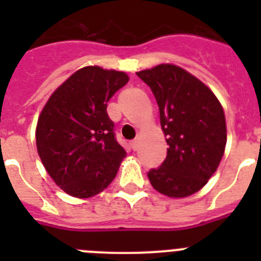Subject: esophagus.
Masks as SVG:
<instances>
[{
	"label": "esophagus",
	"instance_id": "obj_1",
	"mask_svg": "<svg viewBox=\"0 0 261 261\" xmlns=\"http://www.w3.org/2000/svg\"><path fill=\"white\" fill-rule=\"evenodd\" d=\"M130 147H132L133 150H137V149H138V140H133V141L130 142Z\"/></svg>",
	"mask_w": 261,
	"mask_h": 261
}]
</instances>
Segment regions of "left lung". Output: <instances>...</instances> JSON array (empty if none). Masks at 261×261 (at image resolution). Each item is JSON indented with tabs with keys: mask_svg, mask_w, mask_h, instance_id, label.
Segmentation results:
<instances>
[{
	"mask_svg": "<svg viewBox=\"0 0 261 261\" xmlns=\"http://www.w3.org/2000/svg\"><path fill=\"white\" fill-rule=\"evenodd\" d=\"M136 74L153 91L167 156L147 176L155 191L183 199L213 176L225 153L227 130L222 105L206 85L174 64H161Z\"/></svg>",
	"mask_w": 261,
	"mask_h": 261,
	"instance_id": "obj_1",
	"label": "left lung"
}]
</instances>
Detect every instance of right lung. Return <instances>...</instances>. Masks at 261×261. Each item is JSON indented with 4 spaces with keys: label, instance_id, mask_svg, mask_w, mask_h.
<instances>
[{
    "label": "right lung",
    "instance_id": "right-lung-1",
    "mask_svg": "<svg viewBox=\"0 0 261 261\" xmlns=\"http://www.w3.org/2000/svg\"><path fill=\"white\" fill-rule=\"evenodd\" d=\"M128 81L124 71L85 66L53 91L39 115L35 137L41 163L73 197L89 199L106 190L125 158L107 102Z\"/></svg>",
    "mask_w": 261,
    "mask_h": 261
}]
</instances>
